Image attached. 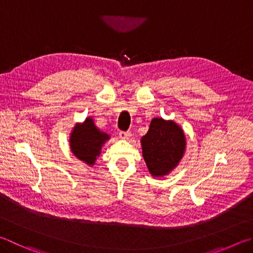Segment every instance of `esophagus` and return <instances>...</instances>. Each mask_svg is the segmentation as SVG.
<instances>
[{"label": "esophagus", "mask_w": 253, "mask_h": 253, "mask_svg": "<svg viewBox=\"0 0 253 253\" xmlns=\"http://www.w3.org/2000/svg\"><path fill=\"white\" fill-rule=\"evenodd\" d=\"M130 136H131L130 131H119V137H121L122 139H128L130 138Z\"/></svg>", "instance_id": "esophagus-1"}]
</instances>
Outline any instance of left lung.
I'll use <instances>...</instances> for the list:
<instances>
[{
    "label": "left lung",
    "mask_w": 253,
    "mask_h": 253,
    "mask_svg": "<svg viewBox=\"0 0 253 253\" xmlns=\"http://www.w3.org/2000/svg\"><path fill=\"white\" fill-rule=\"evenodd\" d=\"M185 142L183 131L176 123L154 118L141 138L142 156L150 173L164 176L170 172L182 157Z\"/></svg>",
    "instance_id": "left-lung-1"
}]
</instances>
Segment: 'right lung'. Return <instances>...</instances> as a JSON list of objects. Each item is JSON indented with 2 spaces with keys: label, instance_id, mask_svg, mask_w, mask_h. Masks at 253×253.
I'll list each match as a JSON object with an SVG mask.
<instances>
[{
  "label": "right lung",
  "instance_id": "add662e5",
  "mask_svg": "<svg viewBox=\"0 0 253 253\" xmlns=\"http://www.w3.org/2000/svg\"><path fill=\"white\" fill-rule=\"evenodd\" d=\"M108 138L107 134L96 128L93 119L87 118L83 125H76L72 132V153L87 165H93L96 157L100 154L103 144Z\"/></svg>",
  "mask_w": 253,
  "mask_h": 253
}]
</instances>
